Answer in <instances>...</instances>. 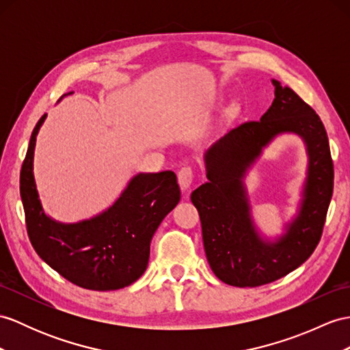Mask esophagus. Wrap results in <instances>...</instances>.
<instances>
[{
    "label": "esophagus",
    "mask_w": 350,
    "mask_h": 350,
    "mask_svg": "<svg viewBox=\"0 0 350 350\" xmlns=\"http://www.w3.org/2000/svg\"><path fill=\"white\" fill-rule=\"evenodd\" d=\"M193 183V169L190 166L181 167L178 172V184H180L183 191H189Z\"/></svg>",
    "instance_id": "34e87169"
}]
</instances>
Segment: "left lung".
Returning <instances> with one entry per match:
<instances>
[{
  "instance_id": "obj_1",
  "label": "left lung",
  "mask_w": 350,
  "mask_h": 350,
  "mask_svg": "<svg viewBox=\"0 0 350 350\" xmlns=\"http://www.w3.org/2000/svg\"><path fill=\"white\" fill-rule=\"evenodd\" d=\"M275 99L258 122L228 131L204 152L208 181L191 193L199 211L204 254L215 276L232 286H260L300 267L319 243L334 187L328 136L319 116L288 86L271 80ZM305 144L308 166L296 214L273 238L252 217L244 180L278 135Z\"/></svg>"
}]
</instances>
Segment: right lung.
Wrapping results in <instances>:
<instances>
[{
    "label": "right lung",
    "instance_id": "right-lung-1",
    "mask_svg": "<svg viewBox=\"0 0 350 350\" xmlns=\"http://www.w3.org/2000/svg\"><path fill=\"white\" fill-rule=\"evenodd\" d=\"M46 117L33 127L21 170V198L33 250L59 275L81 288L113 291L129 286L147 270L152 236L181 199L176 175L172 170L139 172L99 214L77 223L57 221L42 209L33 176V151Z\"/></svg>",
    "mask_w": 350,
    "mask_h": 350
}]
</instances>
